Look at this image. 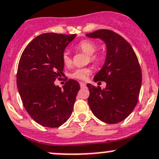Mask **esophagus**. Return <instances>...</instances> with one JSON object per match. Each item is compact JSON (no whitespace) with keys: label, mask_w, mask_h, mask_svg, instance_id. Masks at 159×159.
<instances>
[{"label":"esophagus","mask_w":159,"mask_h":159,"mask_svg":"<svg viewBox=\"0 0 159 159\" xmlns=\"http://www.w3.org/2000/svg\"><path fill=\"white\" fill-rule=\"evenodd\" d=\"M80 84L81 87H85L86 86V83H83V82H80Z\"/></svg>","instance_id":"esophagus-1"}]
</instances>
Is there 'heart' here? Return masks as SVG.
Segmentation results:
<instances>
[{
    "mask_svg": "<svg viewBox=\"0 0 159 159\" xmlns=\"http://www.w3.org/2000/svg\"><path fill=\"white\" fill-rule=\"evenodd\" d=\"M75 48L82 52L85 53V54L88 55V61H90L91 62L93 63H97L100 61V56L97 53H94L97 50V46L93 42L89 40H83L80 42L79 43L76 44ZM62 62L66 66H70L72 65V58L70 56V53L65 52H63L62 56ZM91 70L89 68H80L76 69L73 70L71 73L70 74V77L73 79L80 80H86L89 76V73H90Z\"/></svg>",
    "mask_w": 159,
    "mask_h": 159,
    "instance_id": "b5f03b06",
    "label": "heart"
}]
</instances>
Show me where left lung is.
<instances>
[{
    "label": "left lung",
    "instance_id": "left-lung-1",
    "mask_svg": "<svg viewBox=\"0 0 159 159\" xmlns=\"http://www.w3.org/2000/svg\"><path fill=\"white\" fill-rule=\"evenodd\" d=\"M86 35L102 39L107 46L104 65L94 76V82L104 81L106 88L87 83L89 106L102 121L119 123L130 115L138 103L142 81L138 59L131 45L111 30H97Z\"/></svg>",
    "mask_w": 159,
    "mask_h": 159
}]
</instances>
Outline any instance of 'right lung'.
<instances>
[{
    "instance_id": "1",
    "label": "right lung",
    "mask_w": 159,
    "mask_h": 159,
    "mask_svg": "<svg viewBox=\"0 0 159 159\" xmlns=\"http://www.w3.org/2000/svg\"><path fill=\"white\" fill-rule=\"evenodd\" d=\"M76 35L40 34L21 54L17 72L18 92L27 112L43 127L58 128L73 112L80 83L69 80L62 89L54 82L63 75L62 54Z\"/></svg>"
}]
</instances>
